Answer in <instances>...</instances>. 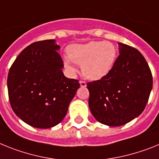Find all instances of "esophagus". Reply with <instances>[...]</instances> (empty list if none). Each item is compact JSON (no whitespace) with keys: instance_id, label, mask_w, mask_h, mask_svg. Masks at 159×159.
<instances>
[{"instance_id":"esophagus-1","label":"esophagus","mask_w":159,"mask_h":159,"mask_svg":"<svg viewBox=\"0 0 159 159\" xmlns=\"http://www.w3.org/2000/svg\"><path fill=\"white\" fill-rule=\"evenodd\" d=\"M79 83H80V85H81V87H85V86H86V83H85V81H80Z\"/></svg>"}]
</instances>
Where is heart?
<instances>
[{"label":"heart","instance_id":"1","mask_svg":"<svg viewBox=\"0 0 159 159\" xmlns=\"http://www.w3.org/2000/svg\"><path fill=\"white\" fill-rule=\"evenodd\" d=\"M63 59L65 67L71 74L77 71L74 62L81 65L82 74L91 80H100L112 70L117 57V49L110 41H89L73 44L67 48Z\"/></svg>","mask_w":159,"mask_h":159}]
</instances>
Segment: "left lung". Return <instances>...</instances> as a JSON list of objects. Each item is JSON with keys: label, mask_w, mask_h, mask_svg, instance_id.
Returning <instances> with one entry per match:
<instances>
[{"label": "left lung", "mask_w": 159, "mask_h": 159, "mask_svg": "<svg viewBox=\"0 0 159 159\" xmlns=\"http://www.w3.org/2000/svg\"><path fill=\"white\" fill-rule=\"evenodd\" d=\"M119 56L106 77L87 83L91 114L100 123L120 126L140 115L153 86L152 74L143 54L118 43Z\"/></svg>", "instance_id": "1"}]
</instances>
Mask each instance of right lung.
I'll return each instance as SVG.
<instances>
[{
    "label": "right lung",
    "instance_id": "add662e5",
    "mask_svg": "<svg viewBox=\"0 0 159 159\" xmlns=\"http://www.w3.org/2000/svg\"><path fill=\"white\" fill-rule=\"evenodd\" d=\"M60 46L53 39L37 41L20 52L7 79L11 107L33 127L55 126L65 118L79 81L65 77Z\"/></svg>",
    "mask_w": 159,
    "mask_h": 159
}]
</instances>
